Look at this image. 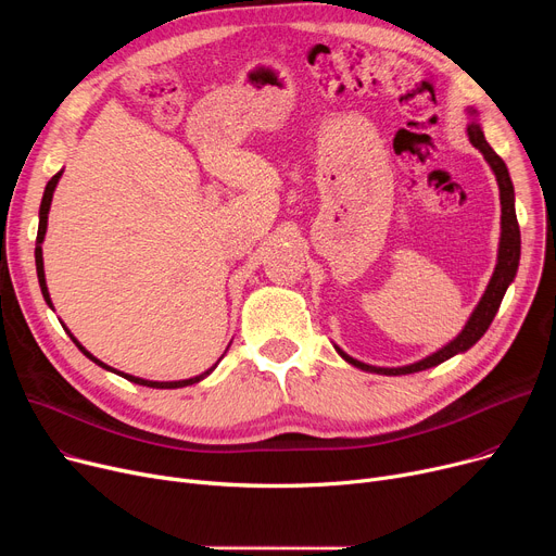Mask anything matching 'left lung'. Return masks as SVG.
<instances>
[{
  "label": "left lung",
  "instance_id": "left-lung-1",
  "mask_svg": "<svg viewBox=\"0 0 556 556\" xmlns=\"http://www.w3.org/2000/svg\"><path fill=\"white\" fill-rule=\"evenodd\" d=\"M466 132H469V139L471 143L476 146V149L484 155V160L489 162L491 170L495 173V180H498V189H501V204H503V216H501V245H498V263H495V270H493V277L484 290V295L480 300V304L476 306V311L471 313L469 323H466V327L462 329V333L451 340L446 346H442L440 352H434L432 356L419 361V363H413V365H405V367H371V365H365L352 356H346L340 346H336V352L349 363L354 365L358 369H365V371H376V374H386V376H399V374H415V371H421V369H430L434 365H440L448 358H453L455 354H464L466 349H471L489 329V325L493 323L495 313H498L501 308V302L507 293L509 283L514 281L516 277V270H518V261H520V229H518V220H516V207H514V185H511V178H509V170L505 166V162L495 155V151L491 149V146L486 143L484 139V132L480 128L478 122H471L469 128H466Z\"/></svg>",
  "mask_w": 556,
  "mask_h": 556
}]
</instances>
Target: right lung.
I'll return each mask as SVG.
<instances>
[{
	"label": "right lung",
	"mask_w": 556,
	"mask_h": 556,
	"mask_svg": "<svg viewBox=\"0 0 556 556\" xmlns=\"http://www.w3.org/2000/svg\"><path fill=\"white\" fill-rule=\"evenodd\" d=\"M61 175H63V170H58L53 178L47 182V187H45V195H42V202H40V225H38V239H36V270H38V281H40V290H42V298H45V302L51 306V298H49V290H47V281H45V263H42V241H45V231H47V216H49V207H51V198H53V189H55V185H58V180H61ZM53 308V306H51ZM70 333V331H67ZM70 338L74 340V344L80 349V352L90 358L92 363H97L99 367H103V369H108V371H114V374H119V376H124L126 381H130V383H137V386H146V388H155V390H175V388H187V386H193V383H198V381H202L204 376H210L214 369H216V365L212 367V369H207L204 374H200V376H193V378H187V381H146V378H137V376H130V374H124V371H116V369H112L110 365H105V363H101L99 358H94L90 352H87V349L70 333ZM220 361V358H218Z\"/></svg>",
	"instance_id": "obj_1"
}]
</instances>
